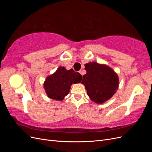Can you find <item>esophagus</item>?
<instances>
[{
	"label": "esophagus",
	"instance_id": "1",
	"mask_svg": "<svg viewBox=\"0 0 152 152\" xmlns=\"http://www.w3.org/2000/svg\"><path fill=\"white\" fill-rule=\"evenodd\" d=\"M79 73H80V74H81L82 75H83V74H84V73H83V70H80L79 71Z\"/></svg>",
	"mask_w": 152,
	"mask_h": 152
}]
</instances>
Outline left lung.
Here are the masks:
<instances>
[{
    "label": "left lung",
    "instance_id": "obj_1",
    "mask_svg": "<svg viewBox=\"0 0 152 152\" xmlns=\"http://www.w3.org/2000/svg\"><path fill=\"white\" fill-rule=\"evenodd\" d=\"M86 74L82 83L86 86L87 93L91 100L103 103L111 98L118 86V76L112 68L93 62L85 65Z\"/></svg>",
    "mask_w": 152,
    "mask_h": 152
}]
</instances>
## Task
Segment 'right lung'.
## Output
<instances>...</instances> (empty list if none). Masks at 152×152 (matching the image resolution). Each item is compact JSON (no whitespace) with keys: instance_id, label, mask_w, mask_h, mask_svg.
<instances>
[{"instance_id":"1","label":"right lung","mask_w":152,"mask_h":152,"mask_svg":"<svg viewBox=\"0 0 152 152\" xmlns=\"http://www.w3.org/2000/svg\"><path fill=\"white\" fill-rule=\"evenodd\" d=\"M82 78V75L73 69L66 70L65 67H59L54 74L47 77L44 89L49 98L61 101L70 92V86L80 82Z\"/></svg>"}]
</instances>
